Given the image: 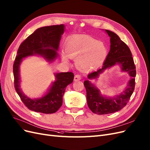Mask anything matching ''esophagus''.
I'll return each mask as SVG.
<instances>
[{
  "label": "esophagus",
  "mask_w": 150,
  "mask_h": 150,
  "mask_svg": "<svg viewBox=\"0 0 150 150\" xmlns=\"http://www.w3.org/2000/svg\"><path fill=\"white\" fill-rule=\"evenodd\" d=\"M81 76L80 75L76 74V75L74 76V80L75 81H79V80H81Z\"/></svg>",
  "instance_id": "34e87169"
}]
</instances>
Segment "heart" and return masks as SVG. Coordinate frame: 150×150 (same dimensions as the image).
<instances>
[{
  "instance_id": "obj_1",
  "label": "heart",
  "mask_w": 150,
  "mask_h": 150,
  "mask_svg": "<svg viewBox=\"0 0 150 150\" xmlns=\"http://www.w3.org/2000/svg\"><path fill=\"white\" fill-rule=\"evenodd\" d=\"M64 49L67 54L61 53L63 61L68 63V58L74 59L76 66L83 71H90L101 64L107 55L104 42L86 35L69 38L65 42Z\"/></svg>"
}]
</instances>
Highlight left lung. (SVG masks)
<instances>
[{"instance_id": "1", "label": "left lung", "mask_w": 150, "mask_h": 150, "mask_svg": "<svg viewBox=\"0 0 150 150\" xmlns=\"http://www.w3.org/2000/svg\"><path fill=\"white\" fill-rule=\"evenodd\" d=\"M110 38V49L102 68L94 71L87 76L88 79L84 82L87 92V105L91 111L98 115L114 113L124 107L133 94L135 85L136 68L132 53L128 46L114 32L105 30ZM118 64L121 70L127 72L131 77L126 89L120 94L113 98L102 96L100 90L90 81L96 79L107 69Z\"/></svg>"}]
</instances>
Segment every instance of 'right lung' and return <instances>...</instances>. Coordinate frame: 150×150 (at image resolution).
Returning a JSON list of instances; mask_svg holds the SVG:
<instances>
[{"instance_id": "1", "label": "right lung", "mask_w": 150, "mask_h": 150, "mask_svg": "<svg viewBox=\"0 0 150 150\" xmlns=\"http://www.w3.org/2000/svg\"><path fill=\"white\" fill-rule=\"evenodd\" d=\"M64 30L63 24L39 28L19 46L13 66L14 86L23 104L31 110L43 113H55L63 104L66 86L73 81L74 74L71 72L54 73L56 80L48 91L42 97L36 99H31L25 95L20 88V65L23 59L37 55L50 63L54 61L58 57L59 42Z\"/></svg>"}]
</instances>
